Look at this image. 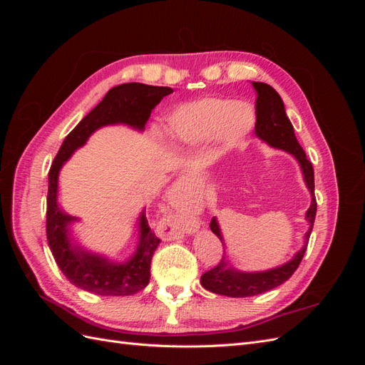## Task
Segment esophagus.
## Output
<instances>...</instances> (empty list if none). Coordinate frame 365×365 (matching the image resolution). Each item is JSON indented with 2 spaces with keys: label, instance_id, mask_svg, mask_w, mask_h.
<instances>
[{
  "label": "esophagus",
  "instance_id": "esophagus-1",
  "mask_svg": "<svg viewBox=\"0 0 365 365\" xmlns=\"http://www.w3.org/2000/svg\"><path fill=\"white\" fill-rule=\"evenodd\" d=\"M181 184H182V182L180 181V182H178V185H176V190H178V189H180V185H181Z\"/></svg>",
  "mask_w": 365,
  "mask_h": 365
}]
</instances>
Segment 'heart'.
I'll list each match as a JSON object with an SVG mask.
<instances>
[{"mask_svg": "<svg viewBox=\"0 0 365 365\" xmlns=\"http://www.w3.org/2000/svg\"><path fill=\"white\" fill-rule=\"evenodd\" d=\"M251 118L245 105L228 98H202L173 111L165 126V135L181 145H200L217 135L233 143L247 134Z\"/></svg>", "mask_w": 365, "mask_h": 365, "instance_id": "1", "label": "heart"}]
</instances>
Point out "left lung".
Wrapping results in <instances>:
<instances>
[{"label": "left lung", "mask_w": 365, "mask_h": 365, "mask_svg": "<svg viewBox=\"0 0 365 365\" xmlns=\"http://www.w3.org/2000/svg\"><path fill=\"white\" fill-rule=\"evenodd\" d=\"M252 88L257 93L256 98V135L268 143L271 148L289 152L298 161L303 172V178L309 192L312 195L311 207L306 212V220L309 222V230L304 236V245L298 251L292 260L282 264V267L272 268L260 272H242L231 267V263L222 257L213 269H210L201 275V284L210 292L227 297H252L267 291L277 288L282 283L288 280L300 264L306 248L309 236L312 233V227L317 215L315 201V182H314V168L311 161L306 158V153L300 143L297 141L294 134V126L284 113V105L279 93L272 86L263 82H252ZM210 228L220 239L224 245L222 235L216 217L210 222Z\"/></svg>", "instance_id": "obj_1"}]
</instances>
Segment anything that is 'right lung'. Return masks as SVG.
<instances>
[{"label":"right lung","mask_w":365,"mask_h":365,"mask_svg":"<svg viewBox=\"0 0 365 365\" xmlns=\"http://www.w3.org/2000/svg\"><path fill=\"white\" fill-rule=\"evenodd\" d=\"M173 93L169 86L123 83L111 88L93 111L85 115L62 146L48 172L47 195V240L54 260L74 286L97 295H132L145 289L150 279V260L160 239L150 230L143 210L140 215V240L137 251L128 262L114 263L71 242L70 225L77 217L67 215L58 205L59 170L76 149L82 148L94 130L108 125H128L143 130L163 97Z\"/></svg>","instance_id":"1"}]
</instances>
